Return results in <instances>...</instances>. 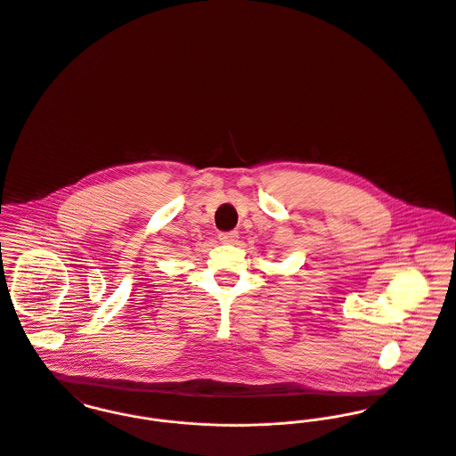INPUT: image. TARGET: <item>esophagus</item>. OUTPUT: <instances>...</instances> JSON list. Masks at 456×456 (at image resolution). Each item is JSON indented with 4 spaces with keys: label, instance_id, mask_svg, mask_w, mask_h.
<instances>
[{
    "label": "esophagus",
    "instance_id": "esophagus-1",
    "mask_svg": "<svg viewBox=\"0 0 456 456\" xmlns=\"http://www.w3.org/2000/svg\"><path fill=\"white\" fill-rule=\"evenodd\" d=\"M238 238H240V234H238L236 231H231V232H220V234H218V240H220L222 243H225V245H234V243L238 241Z\"/></svg>",
    "mask_w": 456,
    "mask_h": 456
}]
</instances>
